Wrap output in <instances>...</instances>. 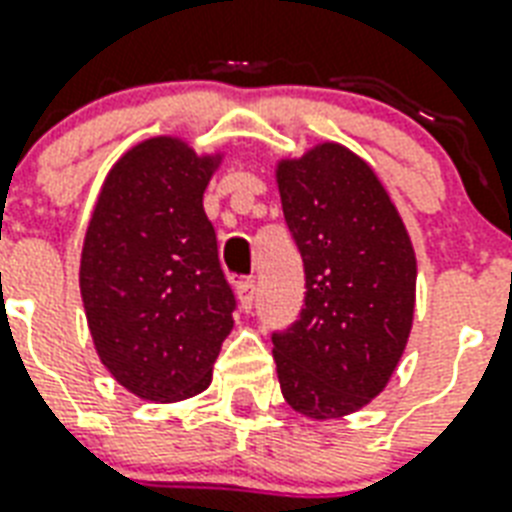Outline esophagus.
I'll use <instances>...</instances> for the list:
<instances>
[{
  "instance_id": "esophagus-1",
  "label": "esophagus",
  "mask_w": 512,
  "mask_h": 512,
  "mask_svg": "<svg viewBox=\"0 0 512 512\" xmlns=\"http://www.w3.org/2000/svg\"><path fill=\"white\" fill-rule=\"evenodd\" d=\"M239 303L244 311H249L252 308V303H255V282L252 279H247V282H239Z\"/></svg>"
}]
</instances>
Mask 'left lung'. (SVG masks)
<instances>
[{"instance_id":"left-lung-1","label":"left lung","mask_w":512,"mask_h":512,"mask_svg":"<svg viewBox=\"0 0 512 512\" xmlns=\"http://www.w3.org/2000/svg\"><path fill=\"white\" fill-rule=\"evenodd\" d=\"M276 182L306 271L300 317L271 335L276 373L295 411L338 419L368 405L403 357L416 255L384 185L341 144L282 161Z\"/></svg>"}]
</instances>
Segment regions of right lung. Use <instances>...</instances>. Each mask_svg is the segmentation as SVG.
<instances>
[{
	"label": "right lung",
	"instance_id": "right-lung-1",
	"mask_svg": "<svg viewBox=\"0 0 512 512\" xmlns=\"http://www.w3.org/2000/svg\"><path fill=\"white\" fill-rule=\"evenodd\" d=\"M220 158L158 136L112 166L80 260L93 343L115 381L174 403L212 384L236 295L217 255L204 190Z\"/></svg>",
	"mask_w": 512,
	"mask_h": 512
}]
</instances>
